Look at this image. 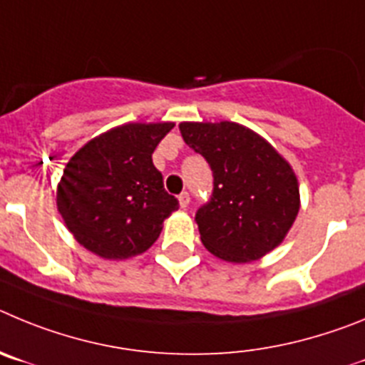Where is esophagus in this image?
Instances as JSON below:
<instances>
[{"instance_id": "34e87169", "label": "esophagus", "mask_w": 365, "mask_h": 365, "mask_svg": "<svg viewBox=\"0 0 365 365\" xmlns=\"http://www.w3.org/2000/svg\"><path fill=\"white\" fill-rule=\"evenodd\" d=\"M178 202H180V207H182V209H185L187 205H189V202H190V196H189V192H182V195L178 196Z\"/></svg>"}]
</instances>
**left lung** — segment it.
<instances>
[{
    "instance_id": "left-lung-1",
    "label": "left lung",
    "mask_w": 365,
    "mask_h": 365,
    "mask_svg": "<svg viewBox=\"0 0 365 365\" xmlns=\"http://www.w3.org/2000/svg\"><path fill=\"white\" fill-rule=\"evenodd\" d=\"M183 142L212 170V195L196 211L207 251L225 262H252L282 244L300 209L293 169L247 127L180 123Z\"/></svg>"
}]
</instances>
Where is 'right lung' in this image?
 <instances>
[{"label":"right lung","mask_w":365,"mask_h":365,"mask_svg":"<svg viewBox=\"0 0 365 365\" xmlns=\"http://www.w3.org/2000/svg\"><path fill=\"white\" fill-rule=\"evenodd\" d=\"M173 127L170 121L127 123L72 156L56 203L78 244L107 260H125L158 240L178 200L163 189L153 153Z\"/></svg>","instance_id":"right-lung-1"}]
</instances>
